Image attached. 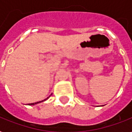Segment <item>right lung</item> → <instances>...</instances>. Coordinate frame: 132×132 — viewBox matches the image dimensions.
Wrapping results in <instances>:
<instances>
[{"instance_id": "right-lung-1", "label": "right lung", "mask_w": 132, "mask_h": 132, "mask_svg": "<svg viewBox=\"0 0 132 132\" xmlns=\"http://www.w3.org/2000/svg\"><path fill=\"white\" fill-rule=\"evenodd\" d=\"M51 95H50V96H48V97H47V98H46V99H44V100H43V101H38V102H36V103H31V104H28V105H35V104H39V103H40V102H43V101H46V100H47L48 98L50 97Z\"/></svg>"}]
</instances>
